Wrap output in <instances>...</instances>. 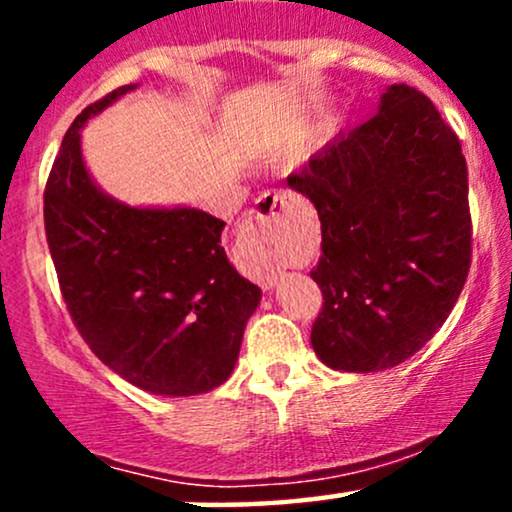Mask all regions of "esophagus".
Listing matches in <instances>:
<instances>
[{"label": "esophagus", "mask_w": 512, "mask_h": 512, "mask_svg": "<svg viewBox=\"0 0 512 512\" xmlns=\"http://www.w3.org/2000/svg\"><path fill=\"white\" fill-rule=\"evenodd\" d=\"M289 207H291V195L284 190L264 192L257 199L255 209H250V214L245 216V233L248 238L262 243V276L264 284L272 286L276 272H279L281 264V250H279V238L281 231L286 228L289 221Z\"/></svg>", "instance_id": "1"}]
</instances>
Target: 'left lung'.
<instances>
[{
  "instance_id": "1",
  "label": "left lung",
  "mask_w": 512,
  "mask_h": 512,
  "mask_svg": "<svg viewBox=\"0 0 512 512\" xmlns=\"http://www.w3.org/2000/svg\"><path fill=\"white\" fill-rule=\"evenodd\" d=\"M289 187L315 204L322 310L310 342L346 373L395 368L448 320L472 264L462 144L436 105L390 86L370 120L322 146Z\"/></svg>"
}]
</instances>
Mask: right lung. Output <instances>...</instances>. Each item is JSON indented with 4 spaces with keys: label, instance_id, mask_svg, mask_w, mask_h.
<instances>
[{
    "label": "right lung",
    "instance_id": "right-lung-1",
    "mask_svg": "<svg viewBox=\"0 0 512 512\" xmlns=\"http://www.w3.org/2000/svg\"><path fill=\"white\" fill-rule=\"evenodd\" d=\"M132 88L88 105L64 134L45 185V236L93 354L151 395L190 397L233 373L262 291L228 262L221 219L190 207H127L91 180L81 127Z\"/></svg>",
    "mask_w": 512,
    "mask_h": 512
}]
</instances>
